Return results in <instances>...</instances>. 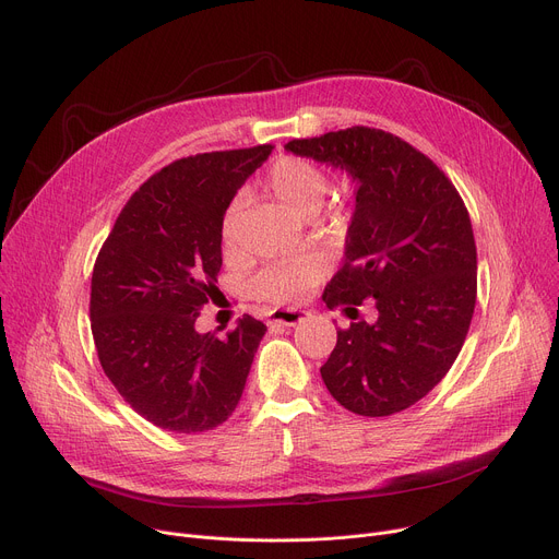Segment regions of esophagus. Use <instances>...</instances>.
Instances as JSON below:
<instances>
[{
	"instance_id": "34e87169",
	"label": "esophagus",
	"mask_w": 559,
	"mask_h": 559,
	"mask_svg": "<svg viewBox=\"0 0 559 559\" xmlns=\"http://www.w3.org/2000/svg\"><path fill=\"white\" fill-rule=\"evenodd\" d=\"M310 314L306 310H296V308H278L270 314V325H283V328H294L301 321H306Z\"/></svg>"
}]
</instances>
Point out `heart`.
<instances>
[{"label":"heart","instance_id":"heart-1","mask_svg":"<svg viewBox=\"0 0 559 559\" xmlns=\"http://www.w3.org/2000/svg\"><path fill=\"white\" fill-rule=\"evenodd\" d=\"M267 189L287 213L299 219H310L325 200L328 181L314 164L283 157L267 173ZM240 211L242 204L234 202L225 213V222H222V242L227 249H234L240 242ZM317 276V265L308 263V260L283 263L258 278V292L274 301H294L312 287Z\"/></svg>","mask_w":559,"mask_h":559}]
</instances>
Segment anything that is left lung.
<instances>
[{
    "label": "left lung",
    "instance_id": "1",
    "mask_svg": "<svg viewBox=\"0 0 559 559\" xmlns=\"http://www.w3.org/2000/svg\"><path fill=\"white\" fill-rule=\"evenodd\" d=\"M285 151L340 168L355 183L344 260L323 292L325 306L348 310L373 299L378 308L373 323L337 330L321 378L353 414H397L448 376L467 337L476 304L467 209L429 157L376 128L294 139Z\"/></svg>",
    "mask_w": 559,
    "mask_h": 559
}]
</instances>
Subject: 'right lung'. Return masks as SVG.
<instances>
[{
    "label": "right lung",
    "instance_id": "add662e5",
    "mask_svg": "<svg viewBox=\"0 0 559 559\" xmlns=\"http://www.w3.org/2000/svg\"><path fill=\"white\" fill-rule=\"evenodd\" d=\"M272 145L173 162L128 200L92 274V334L109 382L166 431L200 433L238 406L265 323L225 340L195 321L222 267V222Z\"/></svg>",
    "mask_w": 559,
    "mask_h": 559
}]
</instances>
